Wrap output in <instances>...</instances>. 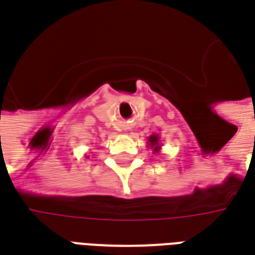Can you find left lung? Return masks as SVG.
Returning <instances> with one entry per match:
<instances>
[{
  "label": "left lung",
  "instance_id": "1",
  "mask_svg": "<svg viewBox=\"0 0 255 255\" xmlns=\"http://www.w3.org/2000/svg\"><path fill=\"white\" fill-rule=\"evenodd\" d=\"M150 146V149H153V151L154 153H160L161 150V142H160V136L157 135V133H153V135H150L149 136V143H147Z\"/></svg>",
  "mask_w": 255,
  "mask_h": 255
}]
</instances>
